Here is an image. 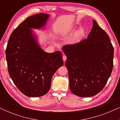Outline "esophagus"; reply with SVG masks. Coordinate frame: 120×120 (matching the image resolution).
I'll list each match as a JSON object with an SVG mask.
<instances>
[{
    "label": "esophagus",
    "instance_id": "34e87169",
    "mask_svg": "<svg viewBox=\"0 0 120 120\" xmlns=\"http://www.w3.org/2000/svg\"><path fill=\"white\" fill-rule=\"evenodd\" d=\"M63 60L64 62H65V60H67V56L65 55L63 56Z\"/></svg>",
    "mask_w": 120,
    "mask_h": 120
}]
</instances>
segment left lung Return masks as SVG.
Returning a JSON list of instances; mask_svg holds the SVG:
<instances>
[{
  "label": "left lung",
  "instance_id": "left-lung-1",
  "mask_svg": "<svg viewBox=\"0 0 120 120\" xmlns=\"http://www.w3.org/2000/svg\"><path fill=\"white\" fill-rule=\"evenodd\" d=\"M65 65L70 91L81 97L100 92L110 76L113 68L114 47L107 33L93 21L87 38L73 45H64Z\"/></svg>",
  "mask_w": 120,
  "mask_h": 120
}]
</instances>
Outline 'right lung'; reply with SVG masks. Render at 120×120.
<instances>
[{"mask_svg":"<svg viewBox=\"0 0 120 120\" xmlns=\"http://www.w3.org/2000/svg\"><path fill=\"white\" fill-rule=\"evenodd\" d=\"M49 17L40 13L27 18L13 31L6 47L10 76L19 91L30 97L46 94L53 74L63 65L62 52L43 51L32 29L44 27Z\"/></svg>","mask_w":120,"mask_h":120,"instance_id":"right-lung-1","label":"right lung"}]
</instances>
